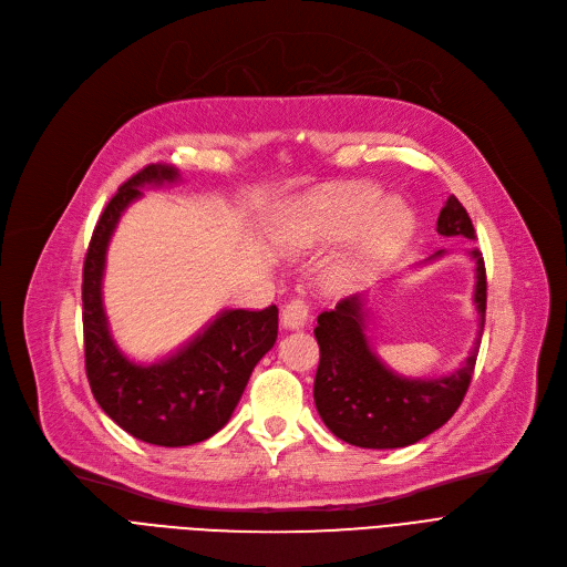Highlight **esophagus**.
<instances>
[{"mask_svg": "<svg viewBox=\"0 0 567 567\" xmlns=\"http://www.w3.org/2000/svg\"><path fill=\"white\" fill-rule=\"evenodd\" d=\"M308 317H310V308L303 299H291L282 308V323L287 326V329H303Z\"/></svg>", "mask_w": 567, "mask_h": 567, "instance_id": "esophagus-1", "label": "esophagus"}]
</instances>
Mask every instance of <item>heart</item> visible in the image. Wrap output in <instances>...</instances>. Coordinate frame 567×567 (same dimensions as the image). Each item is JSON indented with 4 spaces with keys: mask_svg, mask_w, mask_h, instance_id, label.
I'll list each match as a JSON object with an SVG mask.
<instances>
[{
    "mask_svg": "<svg viewBox=\"0 0 567 567\" xmlns=\"http://www.w3.org/2000/svg\"><path fill=\"white\" fill-rule=\"evenodd\" d=\"M383 193L372 186L351 188L344 195L321 199L308 208L301 225V238L306 244L338 241V238L359 231L372 217L365 231V248H389L406 231L411 214L400 202L383 205Z\"/></svg>",
    "mask_w": 567,
    "mask_h": 567,
    "instance_id": "heart-1",
    "label": "heart"
}]
</instances>
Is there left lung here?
<instances>
[{"label": "left lung", "mask_w": 567, "mask_h": 567, "mask_svg": "<svg viewBox=\"0 0 567 567\" xmlns=\"http://www.w3.org/2000/svg\"><path fill=\"white\" fill-rule=\"evenodd\" d=\"M436 231L441 236L475 238L473 223L455 195L445 199ZM441 255L443 250L430 259ZM468 257L475 261L473 303L481 317V331L464 365L449 377L409 379L385 368L365 336L368 310L361 293L342 299L336 310L317 317L319 368L315 377V404L323 425L338 439L361 449H404L453 419L468 391L487 310L483 252L473 248Z\"/></svg>", "instance_id": "obj_1"}]
</instances>
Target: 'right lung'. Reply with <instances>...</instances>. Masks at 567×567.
I'll return each mask as SVG.
<instances>
[{"label": "right lung", "mask_w": 567, "mask_h": 567, "mask_svg": "<svg viewBox=\"0 0 567 567\" xmlns=\"http://www.w3.org/2000/svg\"><path fill=\"white\" fill-rule=\"evenodd\" d=\"M174 167L146 165L101 214L82 268L84 368L92 393L110 419L140 441L178 449L193 445L227 425L246 383L276 344L278 308L223 310L202 333L167 359L140 365L128 361L110 336L103 308L107 244L126 208L144 186L172 184Z\"/></svg>", "instance_id": "obj_1"}]
</instances>
